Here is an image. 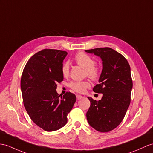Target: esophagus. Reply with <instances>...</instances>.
<instances>
[{
    "label": "esophagus",
    "instance_id": "34e87169",
    "mask_svg": "<svg viewBox=\"0 0 153 153\" xmlns=\"http://www.w3.org/2000/svg\"><path fill=\"white\" fill-rule=\"evenodd\" d=\"M76 99H77L78 100L81 99L82 98V95H76Z\"/></svg>",
    "mask_w": 153,
    "mask_h": 153
}]
</instances>
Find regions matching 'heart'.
I'll list each match as a JSON object with an SVG mask.
<instances>
[{"mask_svg": "<svg viewBox=\"0 0 153 153\" xmlns=\"http://www.w3.org/2000/svg\"><path fill=\"white\" fill-rule=\"evenodd\" d=\"M74 60L79 66L85 69V75L92 80H97L100 75V69L95 65V61L90 56L84 53H78L74 56ZM70 64L68 62H65L62 65V73L64 76H68L69 74ZM91 86V84L88 80L72 81L69 84V87L73 90L78 93H84L86 89Z\"/></svg>", "mask_w": 153, "mask_h": 153, "instance_id": "heart-1", "label": "heart"}]
</instances>
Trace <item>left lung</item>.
Masks as SVG:
<instances>
[{
  "instance_id": "1",
  "label": "left lung",
  "mask_w": 153,
  "mask_h": 153,
  "mask_svg": "<svg viewBox=\"0 0 153 153\" xmlns=\"http://www.w3.org/2000/svg\"><path fill=\"white\" fill-rule=\"evenodd\" d=\"M85 51L97 56L102 61L99 83L93 90L103 96L98 101L88 97L91 105L86 113L87 120L97 131L110 132L121 123L130 105L132 88L130 67L123 56L111 48Z\"/></svg>"
}]
</instances>
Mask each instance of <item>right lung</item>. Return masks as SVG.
Segmentation results:
<instances>
[{
	"instance_id": "right-lung-1",
	"label": "right lung",
	"mask_w": 153,
	"mask_h": 153,
	"mask_svg": "<svg viewBox=\"0 0 153 153\" xmlns=\"http://www.w3.org/2000/svg\"><path fill=\"white\" fill-rule=\"evenodd\" d=\"M68 53L43 49L29 59L21 79V88L26 110L33 122L47 132L55 131L68 122L76 96L71 92L59 95L57 82L64 80L63 61Z\"/></svg>"
}]
</instances>
